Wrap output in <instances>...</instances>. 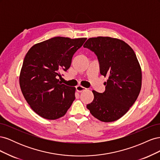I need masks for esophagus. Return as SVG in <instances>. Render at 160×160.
<instances>
[{"mask_svg":"<svg viewBox=\"0 0 160 160\" xmlns=\"http://www.w3.org/2000/svg\"><path fill=\"white\" fill-rule=\"evenodd\" d=\"M86 89H87L86 88H83V87L81 86V85H78V86L76 87V90H77V92H79V93H81V92L83 91H85V90H86Z\"/></svg>","mask_w":160,"mask_h":160,"instance_id":"34e87169","label":"esophagus"}]
</instances>
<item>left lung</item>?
I'll list each match as a JSON object with an SVG mask.
<instances>
[{
	"instance_id": "8db88e82",
	"label": "left lung",
	"mask_w": 160,
	"mask_h": 160,
	"mask_svg": "<svg viewBox=\"0 0 160 160\" xmlns=\"http://www.w3.org/2000/svg\"><path fill=\"white\" fill-rule=\"evenodd\" d=\"M83 47L95 53L100 73L108 77L105 91H92L94 99L87 108L101 122H115L128 112L141 91L142 73L137 57L126 42L109 37L89 38Z\"/></svg>"
}]
</instances>
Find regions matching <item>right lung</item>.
<instances>
[{"instance_id": "add662e5", "label": "right lung", "mask_w": 160, "mask_h": 160, "mask_svg": "<svg viewBox=\"0 0 160 160\" xmlns=\"http://www.w3.org/2000/svg\"><path fill=\"white\" fill-rule=\"evenodd\" d=\"M87 38L56 37L28 50L19 76L22 93L35 112L44 119L64 116L75 99V88L62 84L58 77L71 64L74 53Z\"/></svg>"}]
</instances>
